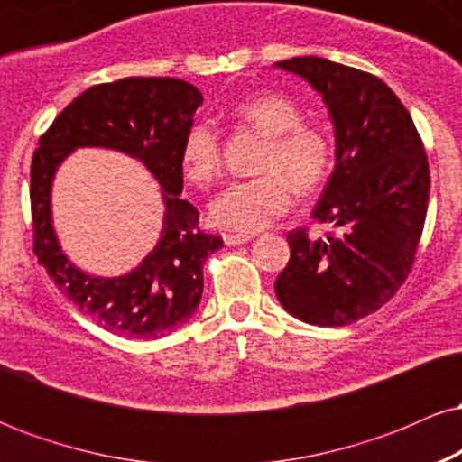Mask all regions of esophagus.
Returning <instances> with one entry per match:
<instances>
[{
    "mask_svg": "<svg viewBox=\"0 0 462 462\" xmlns=\"http://www.w3.org/2000/svg\"><path fill=\"white\" fill-rule=\"evenodd\" d=\"M252 235H224L226 245H243V243L252 241Z\"/></svg>",
    "mask_w": 462,
    "mask_h": 462,
    "instance_id": "34e87169",
    "label": "esophagus"
}]
</instances>
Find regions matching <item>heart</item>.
<instances>
[{
    "label": "heart",
    "instance_id": "b5f03b06",
    "mask_svg": "<svg viewBox=\"0 0 462 462\" xmlns=\"http://www.w3.org/2000/svg\"><path fill=\"white\" fill-rule=\"evenodd\" d=\"M241 124L269 136L261 171L252 180H236L210 201V221L221 230H263L284 215L293 204V184L300 190H315L332 167V141L321 128L304 124V113L295 99L282 93H263L243 99L232 110ZM182 171L193 184H210L219 176L221 145L210 121H198L182 141Z\"/></svg>",
    "mask_w": 462,
    "mask_h": 462
}]
</instances>
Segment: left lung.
Segmentation results:
<instances>
[{
    "label": "left lung",
    "mask_w": 462,
    "mask_h": 462,
    "mask_svg": "<svg viewBox=\"0 0 462 462\" xmlns=\"http://www.w3.org/2000/svg\"><path fill=\"white\" fill-rule=\"evenodd\" d=\"M273 67L306 79L330 115L334 169L312 219L338 230L286 236L291 258L275 295L295 319L347 326L386 304L411 272L430 195L426 150L380 78L317 56Z\"/></svg>",
    "instance_id": "left-lung-1"
}]
</instances>
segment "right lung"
<instances>
[{"label": "right lung", "instance_id": "add662e5", "mask_svg": "<svg viewBox=\"0 0 462 462\" xmlns=\"http://www.w3.org/2000/svg\"><path fill=\"white\" fill-rule=\"evenodd\" d=\"M193 84L178 78H124L78 95L41 136L32 158L34 252L58 289L104 330L125 338H161L198 310L206 258L219 236L198 230L199 213L182 199V141L198 106ZM79 146H102L136 157L162 184V236L128 274L106 279L76 268L61 252L51 217L57 167Z\"/></svg>", "mask_w": 462, "mask_h": 462}]
</instances>
